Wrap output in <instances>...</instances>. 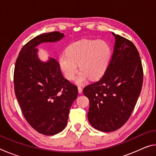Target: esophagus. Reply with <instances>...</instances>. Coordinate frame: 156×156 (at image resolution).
Instances as JSON below:
<instances>
[{"instance_id":"34e87169","label":"esophagus","mask_w":156,"mask_h":156,"mask_svg":"<svg viewBox=\"0 0 156 156\" xmlns=\"http://www.w3.org/2000/svg\"><path fill=\"white\" fill-rule=\"evenodd\" d=\"M78 93L79 94H82L83 93V89H82V87H78Z\"/></svg>"}]
</instances>
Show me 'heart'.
Instances as JSON below:
<instances>
[{
  "mask_svg": "<svg viewBox=\"0 0 156 156\" xmlns=\"http://www.w3.org/2000/svg\"><path fill=\"white\" fill-rule=\"evenodd\" d=\"M112 49L109 44L102 40L76 41L69 46L66 53L59 57V66L65 78L73 80L78 72V65L81 72L76 78V83L83 84L88 78L97 80L104 75L109 64Z\"/></svg>",
  "mask_w": 156,
  "mask_h": 156,
  "instance_id": "heart-1",
  "label": "heart"
}]
</instances>
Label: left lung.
<instances>
[{
	"label": "left lung",
	"mask_w": 156,
	"mask_h": 156,
	"mask_svg": "<svg viewBox=\"0 0 156 156\" xmlns=\"http://www.w3.org/2000/svg\"><path fill=\"white\" fill-rule=\"evenodd\" d=\"M115 45L107 69L83 94L89 100V123L97 130L112 132L126 122L135 107L143 83L139 52L128 39L112 33Z\"/></svg>",
	"instance_id": "1"
}]
</instances>
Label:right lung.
<instances>
[{
  "instance_id": "obj_1",
  "label": "right lung",
  "mask_w": 156,
  "mask_h": 156,
  "mask_svg": "<svg viewBox=\"0 0 156 156\" xmlns=\"http://www.w3.org/2000/svg\"><path fill=\"white\" fill-rule=\"evenodd\" d=\"M63 37L59 31L35 37L23 47L15 64L14 91L23 115L31 127L46 136L65 129L78 87L64 78L56 59L40 60L36 47Z\"/></svg>"
}]
</instances>
